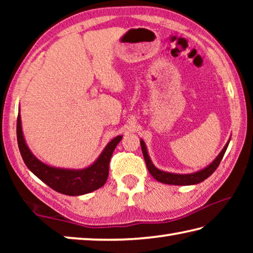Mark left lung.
I'll use <instances>...</instances> for the list:
<instances>
[{
    "mask_svg": "<svg viewBox=\"0 0 253 253\" xmlns=\"http://www.w3.org/2000/svg\"><path fill=\"white\" fill-rule=\"evenodd\" d=\"M229 143L230 140L226 143L224 148L222 149V152L219 154V156L213 161L212 164H210L208 168H205L204 169H201L199 172L192 173V174H174V173L163 172V170L156 169L155 166L153 165L151 158H149L147 154L146 146H145V143L143 140H140V147H142V152L145 158V163H146V166L148 169V172L151 173L152 176L155 179H157L158 182L165 183V184H172V185H193V184L203 182L204 179H207L209 176H211L214 170L217 169V166L220 165L222 158L224 156L226 148H228Z\"/></svg>",
    "mask_w": 253,
    "mask_h": 253,
    "instance_id": "obj_1",
    "label": "left lung"
}]
</instances>
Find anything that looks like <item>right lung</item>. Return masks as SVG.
Returning a JSON list of instances; mask_svg holds the SVG:
<instances>
[{"label":"right lung","mask_w":253,"mask_h":253,"mask_svg":"<svg viewBox=\"0 0 253 253\" xmlns=\"http://www.w3.org/2000/svg\"><path fill=\"white\" fill-rule=\"evenodd\" d=\"M16 137L19 149L28 169L45 183L52 190L66 195H83L101 187L106 183L109 174V161L114 149L121 142L123 136H117L109 142L104 152L91 166L79 170L54 169L43 164L30 152L21 127V116L18 115L16 121Z\"/></svg>","instance_id":"obj_1"}]
</instances>
